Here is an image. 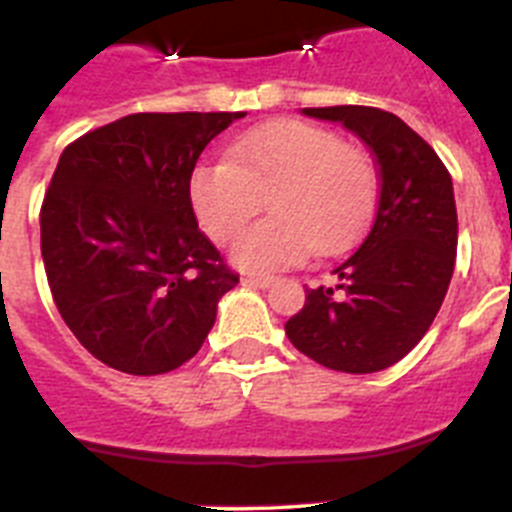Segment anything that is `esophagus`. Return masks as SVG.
<instances>
[{"label":"esophagus","instance_id":"esophagus-1","mask_svg":"<svg viewBox=\"0 0 512 512\" xmlns=\"http://www.w3.org/2000/svg\"><path fill=\"white\" fill-rule=\"evenodd\" d=\"M274 282H277L274 274H246V277H243V284H251V287H261V289L271 287Z\"/></svg>","mask_w":512,"mask_h":512}]
</instances>
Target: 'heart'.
<instances>
[{"mask_svg": "<svg viewBox=\"0 0 512 512\" xmlns=\"http://www.w3.org/2000/svg\"><path fill=\"white\" fill-rule=\"evenodd\" d=\"M379 194L374 158L338 133L302 120H271L235 138L228 161L192 171L189 200L215 243L235 241L271 202L274 217L235 243L243 269L297 266L315 248L336 253L364 233Z\"/></svg>", "mask_w": 512, "mask_h": 512, "instance_id": "obj_1", "label": "heart"}]
</instances>
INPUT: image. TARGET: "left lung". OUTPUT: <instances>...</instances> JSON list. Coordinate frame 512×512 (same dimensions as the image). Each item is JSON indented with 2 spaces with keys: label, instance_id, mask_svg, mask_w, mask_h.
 <instances>
[{
  "label": "left lung",
  "instance_id": "obj_1",
  "mask_svg": "<svg viewBox=\"0 0 512 512\" xmlns=\"http://www.w3.org/2000/svg\"><path fill=\"white\" fill-rule=\"evenodd\" d=\"M302 112L341 122L372 148L379 202L359 248L333 269L336 289H307L284 330L300 354L328 369L382 372L428 333L449 289L459 233L451 174L392 112L361 104Z\"/></svg>",
  "mask_w": 512,
  "mask_h": 512
}]
</instances>
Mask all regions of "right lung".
Listing matches in <instances>:
<instances>
[{
  "mask_svg": "<svg viewBox=\"0 0 512 512\" xmlns=\"http://www.w3.org/2000/svg\"><path fill=\"white\" fill-rule=\"evenodd\" d=\"M246 112H138L63 148L40 205V253L63 323L135 377L192 359L238 274L197 225L189 179Z\"/></svg>",
  "mask_w": 512,
  "mask_h": 512,
  "instance_id": "add662e5",
  "label": "right lung"
}]
</instances>
